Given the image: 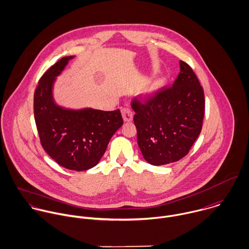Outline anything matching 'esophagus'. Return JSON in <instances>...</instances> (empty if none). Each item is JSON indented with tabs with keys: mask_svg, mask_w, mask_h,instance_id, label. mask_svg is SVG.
Listing matches in <instances>:
<instances>
[{
	"mask_svg": "<svg viewBox=\"0 0 249 249\" xmlns=\"http://www.w3.org/2000/svg\"><path fill=\"white\" fill-rule=\"evenodd\" d=\"M122 116H123V119L124 122H130L132 121V118H133V113H132V110L128 107H124L122 109Z\"/></svg>",
	"mask_w": 249,
	"mask_h": 249,
	"instance_id": "1",
	"label": "esophagus"
}]
</instances>
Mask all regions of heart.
I'll list each match as a JSON object with an SVG mask.
<instances>
[{"label":"heart","mask_w":249,"mask_h":249,"mask_svg":"<svg viewBox=\"0 0 249 249\" xmlns=\"http://www.w3.org/2000/svg\"><path fill=\"white\" fill-rule=\"evenodd\" d=\"M164 86V81L162 79H160V80H156L154 82L150 84L146 90H145V94L148 98H152L154 97L161 89L162 87Z\"/></svg>","instance_id":"1"}]
</instances>
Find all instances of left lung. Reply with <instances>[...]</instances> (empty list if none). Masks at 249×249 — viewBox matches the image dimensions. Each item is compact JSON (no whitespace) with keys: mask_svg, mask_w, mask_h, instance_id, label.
I'll list each match as a JSON object with an SVG mask.
<instances>
[{"mask_svg":"<svg viewBox=\"0 0 249 249\" xmlns=\"http://www.w3.org/2000/svg\"><path fill=\"white\" fill-rule=\"evenodd\" d=\"M179 73L172 87L161 89L144 102L134 98L133 118L141 153L152 165H164L184 158L202 130L205 95L192 69L179 61Z\"/></svg>","mask_w":249,"mask_h":249,"instance_id":"left-lung-1","label":"left lung"}]
</instances>
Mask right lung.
Instances as JSON below:
<instances>
[{"instance_id":"right-lung-1","label":"right lung","mask_w":249,"mask_h":249,"mask_svg":"<svg viewBox=\"0 0 249 249\" xmlns=\"http://www.w3.org/2000/svg\"><path fill=\"white\" fill-rule=\"evenodd\" d=\"M73 56L64 57L39 79L34 113L42 148L58 164L85 171L96 165L124 121L119 109H67L55 103L53 85Z\"/></svg>"}]
</instances>
